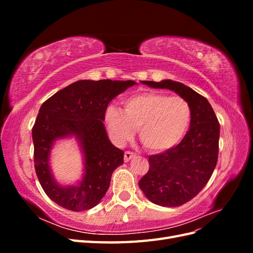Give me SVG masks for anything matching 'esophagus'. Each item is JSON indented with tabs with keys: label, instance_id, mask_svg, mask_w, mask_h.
<instances>
[{
	"label": "esophagus",
	"instance_id": "obj_1",
	"mask_svg": "<svg viewBox=\"0 0 253 253\" xmlns=\"http://www.w3.org/2000/svg\"><path fill=\"white\" fill-rule=\"evenodd\" d=\"M135 156H136L135 153H133V152H129V151H126V152L125 153V162H126V163L129 162V160H131L132 158H134Z\"/></svg>",
	"mask_w": 253,
	"mask_h": 253
}]
</instances>
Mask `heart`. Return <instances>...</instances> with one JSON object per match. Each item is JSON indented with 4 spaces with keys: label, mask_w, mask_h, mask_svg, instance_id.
Returning <instances> with one entry per match:
<instances>
[{
    "label": "heart",
    "mask_w": 253,
    "mask_h": 253,
    "mask_svg": "<svg viewBox=\"0 0 253 253\" xmlns=\"http://www.w3.org/2000/svg\"><path fill=\"white\" fill-rule=\"evenodd\" d=\"M192 112L186 99L157 91L136 94L124 101V112L110 106L105 122L112 138L119 144L132 138L139 128V140L153 153H163L185 137Z\"/></svg>",
    "instance_id": "heart-1"
}]
</instances>
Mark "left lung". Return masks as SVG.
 Returning <instances> with one entry per match:
<instances>
[{"label": "left lung", "instance_id": "8db88e82", "mask_svg": "<svg viewBox=\"0 0 253 253\" xmlns=\"http://www.w3.org/2000/svg\"><path fill=\"white\" fill-rule=\"evenodd\" d=\"M150 87L174 90L190 104V128L176 147L149 156V171L139 180L148 200L178 207L192 200L209 181L218 157L219 122L207 99L179 82L142 81Z\"/></svg>", "mask_w": 253, "mask_h": 253}]
</instances>
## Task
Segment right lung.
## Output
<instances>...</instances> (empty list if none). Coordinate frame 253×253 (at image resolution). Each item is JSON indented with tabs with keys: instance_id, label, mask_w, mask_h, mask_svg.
<instances>
[{
	"instance_id": "right-lung-1",
	"label": "right lung",
	"mask_w": 253,
	"mask_h": 253,
	"mask_svg": "<svg viewBox=\"0 0 253 253\" xmlns=\"http://www.w3.org/2000/svg\"><path fill=\"white\" fill-rule=\"evenodd\" d=\"M135 81L80 80L45 101L33 126L35 169L44 192L72 211L91 209L102 200L112 174L124 164L125 152L109 140L104 128L108 104ZM75 135L84 154V173L77 186L62 187L53 178L49 153L55 140Z\"/></svg>"
}]
</instances>
